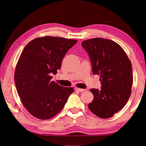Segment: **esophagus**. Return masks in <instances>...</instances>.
<instances>
[{
  "label": "esophagus",
  "instance_id": "obj_1",
  "mask_svg": "<svg viewBox=\"0 0 146 146\" xmlns=\"http://www.w3.org/2000/svg\"><path fill=\"white\" fill-rule=\"evenodd\" d=\"M75 90L76 91H78V92H83L85 91V89L78 88H77V87H75Z\"/></svg>",
  "mask_w": 146,
  "mask_h": 146
}]
</instances>
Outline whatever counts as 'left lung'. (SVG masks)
<instances>
[{
  "mask_svg": "<svg viewBox=\"0 0 146 146\" xmlns=\"http://www.w3.org/2000/svg\"><path fill=\"white\" fill-rule=\"evenodd\" d=\"M91 61L94 75L100 76L101 89H90L94 100L88 107L96 115L107 119L124 107L131 94V62L122 48L113 41L100 38L82 43Z\"/></svg>",
  "mask_w": 146,
  "mask_h": 146,
  "instance_id": "obj_1",
  "label": "left lung"
}]
</instances>
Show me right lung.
<instances>
[{"label": "right lung", "instance_id": "right-lung-1", "mask_svg": "<svg viewBox=\"0 0 146 146\" xmlns=\"http://www.w3.org/2000/svg\"><path fill=\"white\" fill-rule=\"evenodd\" d=\"M76 40L45 36L35 39L24 48L16 65L14 80L24 106L34 117L46 120L63 109L73 92L71 87L51 81L63 58Z\"/></svg>", "mask_w": 146, "mask_h": 146}]
</instances>
